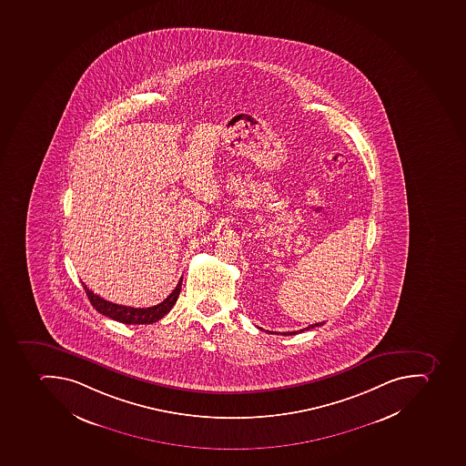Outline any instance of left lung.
I'll use <instances>...</instances> for the list:
<instances>
[{
	"label": "left lung",
	"instance_id": "obj_1",
	"mask_svg": "<svg viewBox=\"0 0 466 466\" xmlns=\"http://www.w3.org/2000/svg\"><path fill=\"white\" fill-rule=\"evenodd\" d=\"M324 324V321L323 323H316V324H311V326H309V328H306V329H301V330H297V331H287V333H283V335H297V333H301V331H304V330H309V329H313V328H319V326H323Z\"/></svg>",
	"mask_w": 466,
	"mask_h": 466
}]
</instances>
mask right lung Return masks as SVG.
Segmentation results:
<instances>
[{
	"label": "right lung",
	"mask_w": 466,
	"mask_h": 466,
	"mask_svg": "<svg viewBox=\"0 0 466 466\" xmlns=\"http://www.w3.org/2000/svg\"><path fill=\"white\" fill-rule=\"evenodd\" d=\"M181 283L183 278L179 279L176 289L167 295L164 301L157 306L147 307V309H135V307L119 306L116 302L106 301L101 299L99 295L94 294L89 288L82 282L83 288L86 290L87 299L94 309L104 316L109 317L112 320L119 321L124 324H152L160 320L165 314L171 311L172 307L178 299L179 292H181Z\"/></svg>",
	"instance_id": "1"
}]
</instances>
